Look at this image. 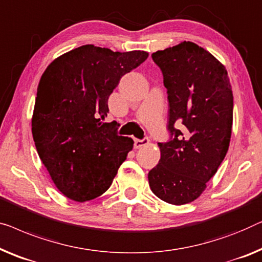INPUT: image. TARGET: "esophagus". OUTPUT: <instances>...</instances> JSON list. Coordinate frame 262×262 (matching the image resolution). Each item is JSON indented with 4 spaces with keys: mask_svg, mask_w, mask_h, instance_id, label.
Masks as SVG:
<instances>
[{
    "mask_svg": "<svg viewBox=\"0 0 262 262\" xmlns=\"http://www.w3.org/2000/svg\"><path fill=\"white\" fill-rule=\"evenodd\" d=\"M149 144V139L144 138V139H135V147L136 149H140V147L145 146Z\"/></svg>",
    "mask_w": 262,
    "mask_h": 262,
    "instance_id": "esophagus-1",
    "label": "esophagus"
}]
</instances>
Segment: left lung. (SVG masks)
Returning <instances> with one entry per match:
<instances>
[{"instance_id":"8db88e82","label":"left lung","mask_w":262,"mask_h":262,"mask_svg":"<svg viewBox=\"0 0 262 262\" xmlns=\"http://www.w3.org/2000/svg\"><path fill=\"white\" fill-rule=\"evenodd\" d=\"M152 59L168 90V130L172 138L158 143L161 159L147 178L158 199L182 206L206 190L228 151L232 85L226 67L190 41L155 52Z\"/></svg>"}]
</instances>
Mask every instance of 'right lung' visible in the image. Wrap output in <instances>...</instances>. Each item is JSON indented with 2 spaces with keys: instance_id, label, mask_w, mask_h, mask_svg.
Masks as SVG:
<instances>
[{
  "instance_id": "obj_1",
  "label": "right lung",
  "mask_w": 262,
  "mask_h": 262,
  "mask_svg": "<svg viewBox=\"0 0 262 262\" xmlns=\"http://www.w3.org/2000/svg\"><path fill=\"white\" fill-rule=\"evenodd\" d=\"M149 56L93 45L49 63L37 86L32 134L39 157L60 192L77 202L103 195L134 147L105 123L110 94L124 74Z\"/></svg>"
}]
</instances>
